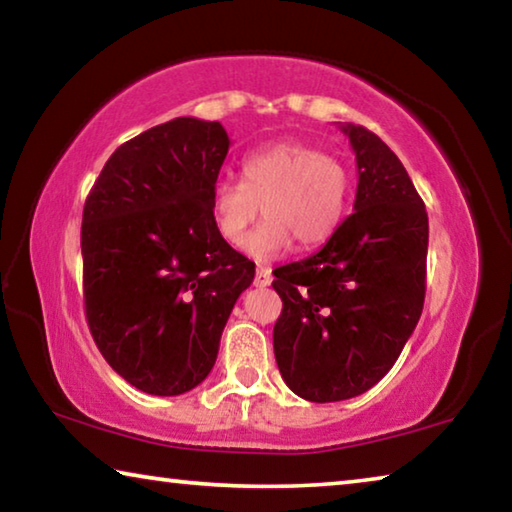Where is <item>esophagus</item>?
Masks as SVG:
<instances>
[{"mask_svg": "<svg viewBox=\"0 0 512 512\" xmlns=\"http://www.w3.org/2000/svg\"><path fill=\"white\" fill-rule=\"evenodd\" d=\"M273 282V275H271V268H264L259 266L257 273H255V287H268V284Z\"/></svg>", "mask_w": 512, "mask_h": 512, "instance_id": "1", "label": "esophagus"}]
</instances>
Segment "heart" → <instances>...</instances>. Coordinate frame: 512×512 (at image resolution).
I'll list each match as a JSON object with an SVG mask.
<instances>
[{
	"instance_id": "1",
	"label": "heart",
	"mask_w": 512,
	"mask_h": 512,
	"mask_svg": "<svg viewBox=\"0 0 512 512\" xmlns=\"http://www.w3.org/2000/svg\"><path fill=\"white\" fill-rule=\"evenodd\" d=\"M352 180L339 160L311 146L284 142L246 155L241 180H221L212 192L219 237L241 246L262 206L267 221L247 240L257 262L289 253L293 239L314 248L334 235L350 205Z\"/></svg>"
}]
</instances>
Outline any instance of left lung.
I'll list each match as a JSON object with an SVG mask.
<instances>
[{"mask_svg": "<svg viewBox=\"0 0 512 512\" xmlns=\"http://www.w3.org/2000/svg\"><path fill=\"white\" fill-rule=\"evenodd\" d=\"M341 131L357 160L354 212L316 255L273 271L277 368L293 393L320 404L366 393L393 368L427 277L429 219L404 164L368 128Z\"/></svg>", "mask_w": 512, "mask_h": 512, "instance_id": "8db88e82", "label": "left lung"}]
</instances>
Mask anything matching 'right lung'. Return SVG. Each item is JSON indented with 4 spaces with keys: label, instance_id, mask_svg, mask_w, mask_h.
Returning <instances> with one entry per match:
<instances>
[{
    "label": "right lung",
    "instance_id": "obj_1",
    "mask_svg": "<svg viewBox=\"0 0 512 512\" xmlns=\"http://www.w3.org/2000/svg\"><path fill=\"white\" fill-rule=\"evenodd\" d=\"M230 137L176 117L110 155L83 207L85 316L103 359L149 395L210 375L255 264L219 237L212 192Z\"/></svg>",
    "mask_w": 512,
    "mask_h": 512
}]
</instances>
